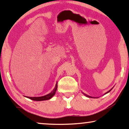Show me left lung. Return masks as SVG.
I'll return each instance as SVG.
<instances>
[{"label": "left lung", "mask_w": 129, "mask_h": 129, "mask_svg": "<svg viewBox=\"0 0 129 129\" xmlns=\"http://www.w3.org/2000/svg\"><path fill=\"white\" fill-rule=\"evenodd\" d=\"M112 89H113V88H112ZM112 89H111L110 90H109L108 91H107V92H106V93L105 94H107V93H109V92H110V91H111V90H112ZM82 93H83V92H82ZM83 94L84 95V96H86V97H87V98H92V97H91V96H89V95H87V94H84V93H83Z\"/></svg>", "instance_id": "8db88e82"}]
</instances>
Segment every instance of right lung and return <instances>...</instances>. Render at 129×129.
<instances>
[{
    "label": "right lung",
    "mask_w": 129,
    "mask_h": 129,
    "mask_svg": "<svg viewBox=\"0 0 129 129\" xmlns=\"http://www.w3.org/2000/svg\"><path fill=\"white\" fill-rule=\"evenodd\" d=\"M57 82L56 83L55 87L54 88V89L51 91L50 93L47 94L45 96H40V97H27L26 96V98H29L30 99L32 100H35V101H43V100H49L51 98H52L53 96L55 94L56 91L57 90Z\"/></svg>",
    "instance_id": "add662e5"
}]
</instances>
